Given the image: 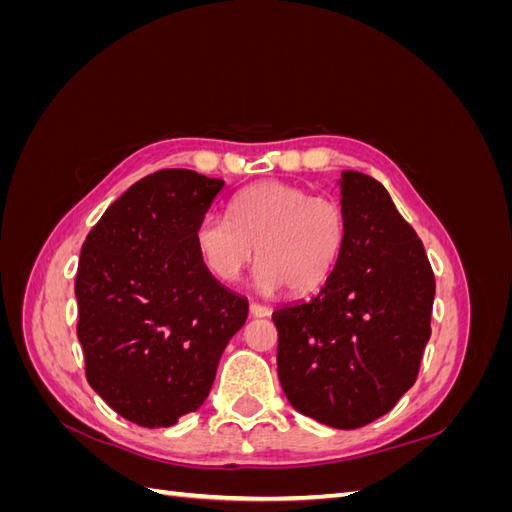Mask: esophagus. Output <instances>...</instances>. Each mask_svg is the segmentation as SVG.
<instances>
[{"instance_id": "esophagus-1", "label": "esophagus", "mask_w": 512, "mask_h": 512, "mask_svg": "<svg viewBox=\"0 0 512 512\" xmlns=\"http://www.w3.org/2000/svg\"><path fill=\"white\" fill-rule=\"evenodd\" d=\"M269 314H271V309L267 305H260L256 301L250 303V316H254V318H267Z\"/></svg>"}]
</instances>
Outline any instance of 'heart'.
<instances>
[{
	"label": "heart",
	"mask_w": 512,
	"mask_h": 512,
	"mask_svg": "<svg viewBox=\"0 0 512 512\" xmlns=\"http://www.w3.org/2000/svg\"><path fill=\"white\" fill-rule=\"evenodd\" d=\"M194 245L220 282L239 280L258 247V288L271 292L286 286L292 294H305L329 280L342 256L346 215L333 198L262 181L232 198L230 218L205 213L194 228Z\"/></svg>",
	"instance_id": "obj_1"
}]
</instances>
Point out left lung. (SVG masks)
Segmentation results:
<instances>
[{
  "label": "left lung",
  "mask_w": 512,
  "mask_h": 512,
  "mask_svg": "<svg viewBox=\"0 0 512 512\" xmlns=\"http://www.w3.org/2000/svg\"><path fill=\"white\" fill-rule=\"evenodd\" d=\"M346 245L309 301L273 312L277 376L292 408L363 427L414 384L431 335L436 280L421 239L374 177L339 179Z\"/></svg>",
  "instance_id": "obj_1"
}]
</instances>
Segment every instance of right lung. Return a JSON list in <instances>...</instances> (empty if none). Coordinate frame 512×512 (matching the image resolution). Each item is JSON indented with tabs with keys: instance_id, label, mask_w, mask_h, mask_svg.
<instances>
[{
	"instance_id": "1",
	"label": "right lung",
	"mask_w": 512,
	"mask_h": 512,
	"mask_svg": "<svg viewBox=\"0 0 512 512\" xmlns=\"http://www.w3.org/2000/svg\"><path fill=\"white\" fill-rule=\"evenodd\" d=\"M222 179L164 168L136 181L87 235L76 335L85 376L141 427H170L207 399L220 356L247 318V299L207 271L194 228Z\"/></svg>"
}]
</instances>
